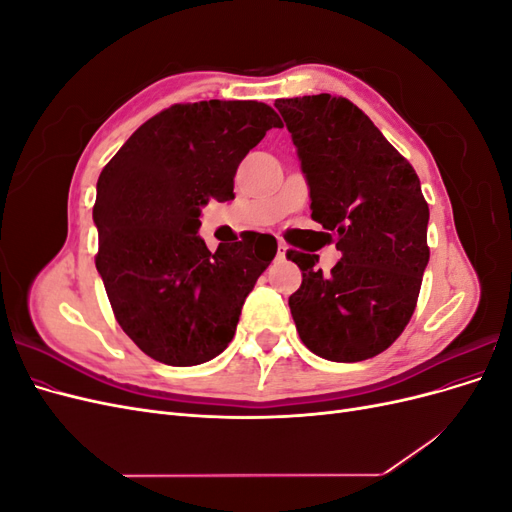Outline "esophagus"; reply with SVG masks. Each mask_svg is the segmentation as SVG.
Returning <instances> with one entry per match:
<instances>
[{"mask_svg": "<svg viewBox=\"0 0 512 512\" xmlns=\"http://www.w3.org/2000/svg\"><path fill=\"white\" fill-rule=\"evenodd\" d=\"M286 250H288V247H286V243L284 241H277V258H286Z\"/></svg>", "mask_w": 512, "mask_h": 512, "instance_id": "34e87169", "label": "esophagus"}]
</instances>
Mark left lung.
Instances as JSON below:
<instances>
[{"instance_id": "obj_1", "label": "left lung", "mask_w": 512, "mask_h": 512, "mask_svg": "<svg viewBox=\"0 0 512 512\" xmlns=\"http://www.w3.org/2000/svg\"><path fill=\"white\" fill-rule=\"evenodd\" d=\"M275 108L299 153L312 220L342 252L329 275L316 269V254H286L303 271L290 314L301 342L322 359H371L406 329L429 262L421 181L350 100L282 98Z\"/></svg>"}]
</instances>
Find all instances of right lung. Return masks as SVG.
<instances>
[{
  "instance_id": "obj_1",
  "label": "right lung",
  "mask_w": 512,
  "mask_h": 512,
  "mask_svg": "<svg viewBox=\"0 0 512 512\" xmlns=\"http://www.w3.org/2000/svg\"><path fill=\"white\" fill-rule=\"evenodd\" d=\"M282 121L256 100L173 104L145 121L98 179L96 269L119 327L175 367L226 350L245 297L277 252L247 235L209 252L196 232L209 200L235 198V173Z\"/></svg>"
}]
</instances>
